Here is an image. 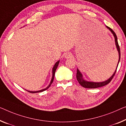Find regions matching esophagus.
<instances>
[{
    "instance_id": "esophagus-1",
    "label": "esophagus",
    "mask_w": 126,
    "mask_h": 126,
    "mask_svg": "<svg viewBox=\"0 0 126 126\" xmlns=\"http://www.w3.org/2000/svg\"><path fill=\"white\" fill-rule=\"evenodd\" d=\"M71 57V54L70 53H67L65 55V58H69Z\"/></svg>"
}]
</instances>
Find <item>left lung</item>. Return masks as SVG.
Instances as JSON below:
<instances>
[{
	"instance_id": "obj_1",
	"label": "left lung",
	"mask_w": 126,
	"mask_h": 126,
	"mask_svg": "<svg viewBox=\"0 0 126 126\" xmlns=\"http://www.w3.org/2000/svg\"><path fill=\"white\" fill-rule=\"evenodd\" d=\"M107 28H108L110 30V31L113 34L114 38H115V44H116V46H117V50L118 51V52H119V61H118V64H119V62L120 61V59H121V51H120V47L119 46V44H118V39H117V37L116 34L115 33V32L112 31V29H111V28L107 27ZM118 64L117 65V67L118 66ZM117 69L115 71V72L114 73V74L112 75V76L109 79H108L106 81H104V82H89V81H87L84 80L83 79H82V74L80 73V72L79 71V69H77V74H76V78L77 80H78V82H79V84L81 85L82 87H83L84 88H99V87H104V86L107 85L108 84L109 82L111 81V80L112 79V78H114V75H115L116 71H117Z\"/></svg>"
}]
</instances>
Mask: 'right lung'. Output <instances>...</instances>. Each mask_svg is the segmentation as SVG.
<instances>
[{
	"label": "right lung",
	"mask_w": 126,
	"mask_h": 126,
	"mask_svg": "<svg viewBox=\"0 0 126 126\" xmlns=\"http://www.w3.org/2000/svg\"><path fill=\"white\" fill-rule=\"evenodd\" d=\"M59 61H58L57 62L55 63V64L54 65V67H53V69H52V79H51V82H50V84H49V85H48L47 87L45 88V89H42V90H41V91H35V92H32V91H28V92H30V93H39V92H41L45 91H46V89H47L48 88L50 87V85H51L52 82H53L54 78V75H55V71H56V69H57V67H58V64H59Z\"/></svg>",
	"instance_id": "right-lung-1"
}]
</instances>
